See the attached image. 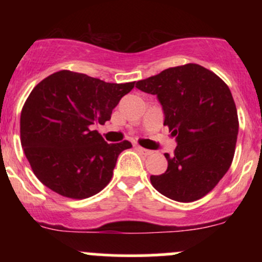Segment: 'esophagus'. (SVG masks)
Segmentation results:
<instances>
[{
  "instance_id": "esophagus-1",
  "label": "esophagus",
  "mask_w": 262,
  "mask_h": 262,
  "mask_svg": "<svg viewBox=\"0 0 262 262\" xmlns=\"http://www.w3.org/2000/svg\"><path fill=\"white\" fill-rule=\"evenodd\" d=\"M137 149H138L139 152H142V153H143L144 156H149L150 153H152V150H149V149H146V148H142V147H137Z\"/></svg>"
}]
</instances>
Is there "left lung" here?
<instances>
[{
    "label": "left lung",
    "mask_w": 262,
    "mask_h": 262,
    "mask_svg": "<svg viewBox=\"0 0 262 262\" xmlns=\"http://www.w3.org/2000/svg\"><path fill=\"white\" fill-rule=\"evenodd\" d=\"M136 87L157 95L165 123L178 147L165 153L167 170L150 176L158 192L189 203L212 191L233 161L238 116L231 91L222 78L195 63L167 68L136 82Z\"/></svg>",
    "instance_id": "1"
}]
</instances>
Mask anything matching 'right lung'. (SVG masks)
<instances>
[{
    "instance_id": "add662e5",
    "label": "right lung",
    "mask_w": 262,
    "mask_h": 262,
    "mask_svg": "<svg viewBox=\"0 0 262 262\" xmlns=\"http://www.w3.org/2000/svg\"><path fill=\"white\" fill-rule=\"evenodd\" d=\"M134 82L107 83L63 70L39 82L24 104L21 146L31 170L62 196L84 199L113 178L118 156L130 142L107 144L92 125L105 124Z\"/></svg>"
}]
</instances>
